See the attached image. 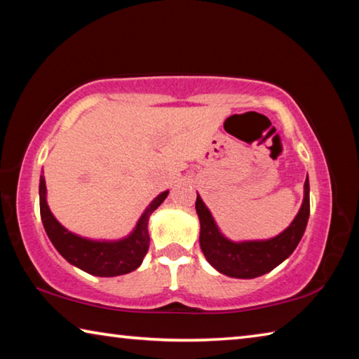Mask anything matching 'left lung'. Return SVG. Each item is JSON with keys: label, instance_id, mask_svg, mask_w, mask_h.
Returning a JSON list of instances; mask_svg holds the SVG:
<instances>
[{"label": "left lung", "instance_id": "obj_1", "mask_svg": "<svg viewBox=\"0 0 359 359\" xmlns=\"http://www.w3.org/2000/svg\"><path fill=\"white\" fill-rule=\"evenodd\" d=\"M196 212L201 223L199 245L205 259L218 272L234 278H255L266 274L287 259L299 244L311 214L309 179L304 184V201L290 226L276 238L267 241L233 242L224 238L217 228L203 199L196 198Z\"/></svg>", "mask_w": 359, "mask_h": 359}]
</instances>
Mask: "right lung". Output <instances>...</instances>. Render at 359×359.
I'll list each match as a JSON object with an SVG mask.
<instances>
[{
	"instance_id": "1",
	"label": "right lung",
	"mask_w": 359,
	"mask_h": 359,
	"mask_svg": "<svg viewBox=\"0 0 359 359\" xmlns=\"http://www.w3.org/2000/svg\"><path fill=\"white\" fill-rule=\"evenodd\" d=\"M169 191H163L149 204L142 217L139 218L136 228L128 238L120 241H90L72 234L57 222L47 205L46 199V179L41 174L39 180V209L41 218L48 239L57 248L58 253L74 264L79 269L92 276L115 277L123 276L141 266L145 253L149 250V217L158 205L165 201Z\"/></svg>"
}]
</instances>
